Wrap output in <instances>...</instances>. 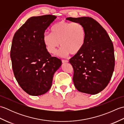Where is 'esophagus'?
<instances>
[{"mask_svg":"<svg viewBox=\"0 0 124 124\" xmlns=\"http://www.w3.org/2000/svg\"><path fill=\"white\" fill-rule=\"evenodd\" d=\"M62 62L63 63H68V60H62Z\"/></svg>","mask_w":124,"mask_h":124,"instance_id":"obj_1","label":"esophagus"}]
</instances>
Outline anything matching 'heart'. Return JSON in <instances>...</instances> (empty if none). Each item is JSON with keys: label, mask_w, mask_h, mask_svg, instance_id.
<instances>
[{"label": "heart", "mask_w": 124, "mask_h": 124, "mask_svg": "<svg viewBox=\"0 0 124 124\" xmlns=\"http://www.w3.org/2000/svg\"><path fill=\"white\" fill-rule=\"evenodd\" d=\"M86 32L84 26L80 23H72L62 20L51 28V33L45 32L43 42L50 54H54L61 46L57 55L66 57L69 54L79 53L85 45Z\"/></svg>", "instance_id": "1"}]
</instances>
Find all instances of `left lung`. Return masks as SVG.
Instances as JSON below:
<instances>
[{
    "mask_svg": "<svg viewBox=\"0 0 124 124\" xmlns=\"http://www.w3.org/2000/svg\"><path fill=\"white\" fill-rule=\"evenodd\" d=\"M85 28V43L69 62L74 70L73 81L82 93L96 94L103 90L111 79L115 68L114 48L106 30L89 17H68Z\"/></svg>",
    "mask_w": 124,
    "mask_h": 124,
    "instance_id": "1",
    "label": "left lung"
}]
</instances>
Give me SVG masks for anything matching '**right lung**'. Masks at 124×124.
<instances>
[{
    "instance_id": "add662e5",
    "label": "right lung",
    "mask_w": 124,
    "mask_h": 124,
    "mask_svg": "<svg viewBox=\"0 0 124 124\" xmlns=\"http://www.w3.org/2000/svg\"><path fill=\"white\" fill-rule=\"evenodd\" d=\"M56 16L45 15L29 18L13 37L10 58L14 76L30 95H43L51 88L54 73L62 61L52 57L43 42L46 29Z\"/></svg>"
}]
</instances>
